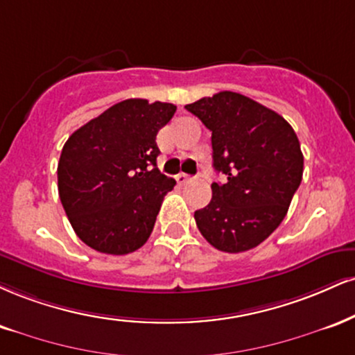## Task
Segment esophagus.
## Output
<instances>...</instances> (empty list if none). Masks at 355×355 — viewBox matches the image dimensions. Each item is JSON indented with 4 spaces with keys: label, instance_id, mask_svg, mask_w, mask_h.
Here are the masks:
<instances>
[{
    "label": "esophagus",
    "instance_id": "esophagus-1",
    "mask_svg": "<svg viewBox=\"0 0 355 355\" xmlns=\"http://www.w3.org/2000/svg\"><path fill=\"white\" fill-rule=\"evenodd\" d=\"M175 180L178 182V185H185V183H189L191 180V177L187 173H178L177 177H175Z\"/></svg>",
    "mask_w": 355,
    "mask_h": 355
}]
</instances>
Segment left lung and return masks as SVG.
I'll list each match as a JSON object with an SVG mask.
<instances>
[{"label":"left lung","instance_id":"left-lung-1","mask_svg":"<svg viewBox=\"0 0 355 355\" xmlns=\"http://www.w3.org/2000/svg\"><path fill=\"white\" fill-rule=\"evenodd\" d=\"M211 132V202L195 211L203 238L225 253H243L275 232L302 180L300 140L293 127L250 97L223 91L185 105Z\"/></svg>","mask_w":355,"mask_h":355}]
</instances>
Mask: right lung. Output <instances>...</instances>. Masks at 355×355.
Instances as JSON below:
<instances>
[{
    "label": "right lung",
    "mask_w": 355,
    "mask_h": 355,
    "mask_svg": "<svg viewBox=\"0 0 355 355\" xmlns=\"http://www.w3.org/2000/svg\"><path fill=\"white\" fill-rule=\"evenodd\" d=\"M173 104L127 99L89 121L64 144L58 164L59 198L85 245L127 254L150 236L173 178L157 168V134Z\"/></svg>",
    "instance_id": "1"
}]
</instances>
